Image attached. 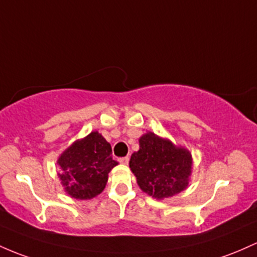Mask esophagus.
<instances>
[{
	"label": "esophagus",
	"instance_id": "obj_1",
	"mask_svg": "<svg viewBox=\"0 0 257 257\" xmlns=\"http://www.w3.org/2000/svg\"><path fill=\"white\" fill-rule=\"evenodd\" d=\"M119 162L123 163V165H128V163H129V157H122V159H119Z\"/></svg>",
	"mask_w": 257,
	"mask_h": 257
}]
</instances>
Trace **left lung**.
<instances>
[{
	"label": "left lung",
	"instance_id": "left-lung-1",
	"mask_svg": "<svg viewBox=\"0 0 257 257\" xmlns=\"http://www.w3.org/2000/svg\"><path fill=\"white\" fill-rule=\"evenodd\" d=\"M139 151L129 167L144 193L157 200L167 199L188 188L193 172V156L188 149L152 132L139 138Z\"/></svg>",
	"mask_w": 257,
	"mask_h": 257
}]
</instances>
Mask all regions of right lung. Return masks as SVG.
<instances>
[{
	"instance_id": "obj_1",
	"label": "right lung",
	"mask_w": 257,
	"mask_h": 257,
	"mask_svg": "<svg viewBox=\"0 0 257 257\" xmlns=\"http://www.w3.org/2000/svg\"><path fill=\"white\" fill-rule=\"evenodd\" d=\"M63 190L78 200L96 197L105 189L108 173L118 165L112 148L97 131L75 140L57 160Z\"/></svg>"
}]
</instances>
